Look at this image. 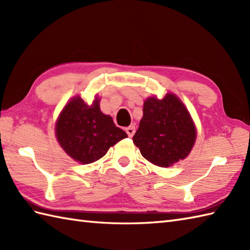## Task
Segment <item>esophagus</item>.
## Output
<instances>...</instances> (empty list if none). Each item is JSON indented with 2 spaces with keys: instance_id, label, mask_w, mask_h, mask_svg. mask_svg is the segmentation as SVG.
Returning a JSON list of instances; mask_svg holds the SVG:
<instances>
[{
  "instance_id": "34e87169",
  "label": "esophagus",
  "mask_w": 250,
  "mask_h": 250,
  "mask_svg": "<svg viewBox=\"0 0 250 250\" xmlns=\"http://www.w3.org/2000/svg\"><path fill=\"white\" fill-rule=\"evenodd\" d=\"M125 132L129 137H132L135 133V128L134 126H129V128H125Z\"/></svg>"
}]
</instances>
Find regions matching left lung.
I'll list each match as a JSON object with an SVG mask.
<instances>
[{"mask_svg": "<svg viewBox=\"0 0 250 250\" xmlns=\"http://www.w3.org/2000/svg\"><path fill=\"white\" fill-rule=\"evenodd\" d=\"M195 137L192 119L176 95L145 101L133 142L146 160L161 167L173 166L189 155Z\"/></svg>", "mask_w": 250, "mask_h": 250, "instance_id": "left-lung-1", "label": "left lung"}]
</instances>
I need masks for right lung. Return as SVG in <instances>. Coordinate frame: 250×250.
<instances>
[{"label": "right lung", "instance_id": "1", "mask_svg": "<svg viewBox=\"0 0 250 250\" xmlns=\"http://www.w3.org/2000/svg\"><path fill=\"white\" fill-rule=\"evenodd\" d=\"M56 135L67 155L83 164L99 160L109 147L128 136L115 125L110 116L101 111L98 99L89 106L79 97L63 108L56 125Z\"/></svg>", "mask_w": 250, "mask_h": 250}]
</instances>
